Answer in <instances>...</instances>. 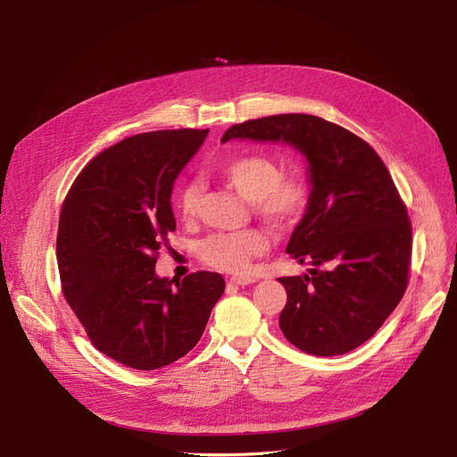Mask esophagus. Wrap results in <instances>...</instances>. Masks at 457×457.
<instances>
[{
    "instance_id": "esophagus-1",
    "label": "esophagus",
    "mask_w": 457,
    "mask_h": 457,
    "mask_svg": "<svg viewBox=\"0 0 457 457\" xmlns=\"http://www.w3.org/2000/svg\"><path fill=\"white\" fill-rule=\"evenodd\" d=\"M228 282L234 286H250L255 282V276H232Z\"/></svg>"
}]
</instances>
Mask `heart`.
Returning <instances> with one entry per match:
<instances>
[{"label": "heart", "instance_id": "1", "mask_svg": "<svg viewBox=\"0 0 457 457\" xmlns=\"http://www.w3.org/2000/svg\"><path fill=\"white\" fill-rule=\"evenodd\" d=\"M220 179L252 202V210L276 230H287L305 215L309 185L297 173L282 175L280 163L262 154L237 156L220 165ZM202 185L196 179L185 183L177 192L175 207L185 220L195 219L200 210ZM269 237L259 228L238 232H217L207 237L198 253L204 262L225 272H244L252 259L269 250Z\"/></svg>", "mask_w": 457, "mask_h": 457}]
</instances>
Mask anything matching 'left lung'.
I'll return each instance as SVG.
<instances>
[{"mask_svg":"<svg viewBox=\"0 0 457 457\" xmlns=\"http://www.w3.org/2000/svg\"><path fill=\"white\" fill-rule=\"evenodd\" d=\"M230 139L284 141L309 162L311 196L286 252L312 269L282 276L284 337L303 353L361 347L396 309L408 286L411 223L389 170L361 137L309 114L237 123Z\"/></svg>","mask_w":457,"mask_h":457,"instance_id":"left-lung-1","label":"left lung"}]
</instances>
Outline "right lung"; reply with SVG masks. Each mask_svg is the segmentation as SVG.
Listing matches in <instances>:
<instances>
[{
  "label": "right lung",
  "instance_id": "right-lung-1",
  "mask_svg": "<svg viewBox=\"0 0 457 457\" xmlns=\"http://www.w3.org/2000/svg\"><path fill=\"white\" fill-rule=\"evenodd\" d=\"M210 129L133 135L103 150L64 198L57 262L62 294L89 341L112 361L158 370L200 341L225 278L198 270L156 276L175 230L171 190Z\"/></svg>",
  "mask_w": 457,
  "mask_h": 457
}]
</instances>
